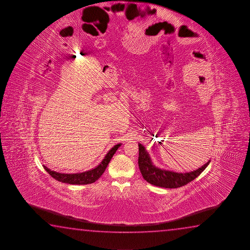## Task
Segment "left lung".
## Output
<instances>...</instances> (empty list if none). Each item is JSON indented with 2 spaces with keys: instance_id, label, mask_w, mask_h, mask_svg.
<instances>
[{
  "instance_id": "1",
  "label": "left lung",
  "mask_w": 250,
  "mask_h": 250,
  "mask_svg": "<svg viewBox=\"0 0 250 250\" xmlns=\"http://www.w3.org/2000/svg\"><path fill=\"white\" fill-rule=\"evenodd\" d=\"M138 166L143 177L148 183L164 188H177L191 182L207 168L210 162L208 161L201 167L192 172L177 173L174 171L162 169L155 166L145 146L138 144Z\"/></svg>"
}]
</instances>
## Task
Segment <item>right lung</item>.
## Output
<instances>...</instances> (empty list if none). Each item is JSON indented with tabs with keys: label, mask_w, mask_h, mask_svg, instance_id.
Instances as JSON below:
<instances>
[{
	"label": "right lung",
	"mask_w": 250,
	"mask_h": 250,
	"mask_svg": "<svg viewBox=\"0 0 250 250\" xmlns=\"http://www.w3.org/2000/svg\"><path fill=\"white\" fill-rule=\"evenodd\" d=\"M120 145L121 144L114 145L105 155L104 159L102 160V163L93 169L86 171V172L76 173V174H62V173H58L56 171L51 170L50 168H48L47 167H45L44 165H43V168L50 174L51 177L54 178L55 180L60 181V182L71 185L91 184V183H94V181H97L98 179L101 177L102 174L105 172L109 162L112 159V157L115 154L117 149L120 148Z\"/></svg>",
	"instance_id": "add662e5"
}]
</instances>
